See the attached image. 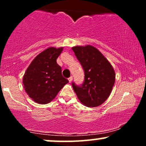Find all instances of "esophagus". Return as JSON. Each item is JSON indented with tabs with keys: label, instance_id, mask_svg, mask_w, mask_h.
I'll return each instance as SVG.
<instances>
[{
	"label": "esophagus",
	"instance_id": "34e87169",
	"mask_svg": "<svg viewBox=\"0 0 146 146\" xmlns=\"http://www.w3.org/2000/svg\"><path fill=\"white\" fill-rule=\"evenodd\" d=\"M72 80H73V77L71 76L69 78H68V81H69V82H71Z\"/></svg>",
	"mask_w": 146,
	"mask_h": 146
}]
</instances>
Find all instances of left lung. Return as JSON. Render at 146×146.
<instances>
[{
  "label": "left lung",
  "mask_w": 146,
  "mask_h": 146,
  "mask_svg": "<svg viewBox=\"0 0 146 146\" xmlns=\"http://www.w3.org/2000/svg\"><path fill=\"white\" fill-rule=\"evenodd\" d=\"M84 71L81 86L72 84L78 98L87 107H97L108 99L115 82V70L98 48L91 45L72 47Z\"/></svg>",
  "instance_id": "1"
}]
</instances>
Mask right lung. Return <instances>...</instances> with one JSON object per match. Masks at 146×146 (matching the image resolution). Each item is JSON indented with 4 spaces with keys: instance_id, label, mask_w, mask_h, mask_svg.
<instances>
[{
    "instance_id": "obj_1",
    "label": "right lung",
    "mask_w": 146,
    "mask_h": 146,
    "mask_svg": "<svg viewBox=\"0 0 146 146\" xmlns=\"http://www.w3.org/2000/svg\"><path fill=\"white\" fill-rule=\"evenodd\" d=\"M62 51L63 47L47 48L33 60L25 71L23 78L24 88L36 103L51 102L68 82L62 75V68L56 61Z\"/></svg>"
}]
</instances>
